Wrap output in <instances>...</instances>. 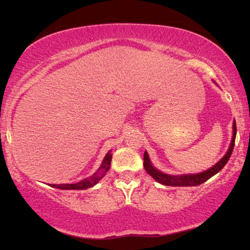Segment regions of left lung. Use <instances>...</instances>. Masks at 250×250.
I'll return each instance as SVG.
<instances>
[{
	"mask_svg": "<svg viewBox=\"0 0 250 250\" xmlns=\"http://www.w3.org/2000/svg\"><path fill=\"white\" fill-rule=\"evenodd\" d=\"M235 137H236V123L234 121L233 139H231L230 147H229L228 151H227V154L222 157V160H220L214 167L208 169V170L203 171V173L195 174V175H181V176L163 174L151 166L147 151H145V156H143V166H145V169L147 170V173L150 175L154 180H156L157 182L162 183V185L165 186H171V187H191V186H199L201 183L206 182V181L210 179L211 176H214L215 174L219 173L221 169L227 165L228 160L230 159L231 154H233V149L235 146Z\"/></svg>",
	"mask_w": 250,
	"mask_h": 250,
	"instance_id": "left-lung-1",
	"label": "left lung"
}]
</instances>
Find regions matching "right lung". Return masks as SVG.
Instances as JSON below:
<instances>
[{
    "label": "right lung",
    "mask_w": 250,
    "mask_h": 250,
    "mask_svg": "<svg viewBox=\"0 0 250 250\" xmlns=\"http://www.w3.org/2000/svg\"><path fill=\"white\" fill-rule=\"evenodd\" d=\"M111 154L110 151L105 155L104 160H103L101 167H100L99 170L96 171L95 174L93 175V176L88 177V179L81 181V182H77V183H71V185H53L51 187H55V188H59V189H87V188H90L93 187V186H95L97 182H99L100 180L102 179L103 176H104V174L107 173L109 170V168H110V162H111Z\"/></svg>",
    "instance_id": "right-lung-1"
}]
</instances>
